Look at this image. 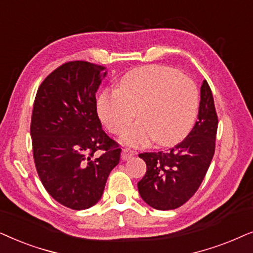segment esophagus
I'll list each match as a JSON object with an SVG mask.
<instances>
[{
	"mask_svg": "<svg viewBox=\"0 0 253 253\" xmlns=\"http://www.w3.org/2000/svg\"><path fill=\"white\" fill-rule=\"evenodd\" d=\"M134 156H135V153L129 149H123V151H121V160L123 161H128L129 158Z\"/></svg>",
	"mask_w": 253,
	"mask_h": 253,
	"instance_id": "esophagus-1",
	"label": "esophagus"
}]
</instances>
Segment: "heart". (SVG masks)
Here are the masks:
<instances>
[{
    "label": "heart",
    "mask_w": 253,
    "mask_h": 253,
    "mask_svg": "<svg viewBox=\"0 0 253 253\" xmlns=\"http://www.w3.org/2000/svg\"><path fill=\"white\" fill-rule=\"evenodd\" d=\"M199 91L193 80L166 66H146L124 75L118 89L100 93L97 112L111 133L128 128L135 112L139 121L123 137L129 147L155 140L160 146L179 142L193 126Z\"/></svg>",
    "instance_id": "b5f03b06"
}]
</instances>
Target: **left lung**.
<instances>
[{"mask_svg": "<svg viewBox=\"0 0 253 253\" xmlns=\"http://www.w3.org/2000/svg\"><path fill=\"white\" fill-rule=\"evenodd\" d=\"M217 124L213 93L205 80L198 120L190 134L169 150L139 155L147 164L137 183L144 203L155 210H174L197 192L214 156Z\"/></svg>", "mask_w": 253, "mask_h": 253, "instance_id": "1", "label": "left lung"}]
</instances>
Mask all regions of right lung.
<instances>
[{"label": "right lung", "instance_id": "add662e5", "mask_svg": "<svg viewBox=\"0 0 253 253\" xmlns=\"http://www.w3.org/2000/svg\"><path fill=\"white\" fill-rule=\"evenodd\" d=\"M102 66L72 61L40 84L33 104L31 137L40 180L53 199L87 210L102 198L121 149L102 129L96 92L106 76ZM98 150L106 151L97 158Z\"/></svg>", "mask_w": 253, "mask_h": 253}]
</instances>
